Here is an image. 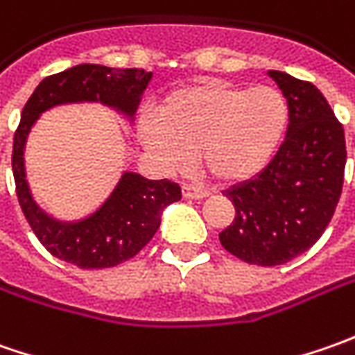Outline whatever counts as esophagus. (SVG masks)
Returning <instances> with one entry per match:
<instances>
[{"label":"esophagus","mask_w":355,"mask_h":355,"mask_svg":"<svg viewBox=\"0 0 355 355\" xmlns=\"http://www.w3.org/2000/svg\"><path fill=\"white\" fill-rule=\"evenodd\" d=\"M182 193H184V198L187 199H203L209 196V191H207V189H201V187H196V185H189V184L182 185Z\"/></svg>","instance_id":"1"}]
</instances>
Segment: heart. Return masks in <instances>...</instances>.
<instances>
[{
	"mask_svg": "<svg viewBox=\"0 0 355 355\" xmlns=\"http://www.w3.org/2000/svg\"><path fill=\"white\" fill-rule=\"evenodd\" d=\"M291 108L277 87L201 80L173 90L159 116L140 120V136L166 168L182 170L196 154L215 180L239 184L275 157Z\"/></svg>",
	"mask_w": 355,
	"mask_h": 355,
	"instance_id": "b5f03b06",
	"label": "heart"
}]
</instances>
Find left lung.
I'll return each mask as SVG.
<instances>
[{
    "label": "left lung",
    "mask_w": 355,
    "mask_h": 355,
    "mask_svg": "<svg viewBox=\"0 0 355 355\" xmlns=\"http://www.w3.org/2000/svg\"><path fill=\"white\" fill-rule=\"evenodd\" d=\"M268 75L288 101L286 136L265 170L227 191L235 219L219 233L225 251L259 266L284 265L322 237L346 168L344 126L320 90L280 71Z\"/></svg>",
    "instance_id": "8db88e82"
}]
</instances>
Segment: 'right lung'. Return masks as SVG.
<instances>
[{"label": "right lung", "mask_w": 355, "mask_h": 355, "mask_svg": "<svg viewBox=\"0 0 355 355\" xmlns=\"http://www.w3.org/2000/svg\"><path fill=\"white\" fill-rule=\"evenodd\" d=\"M150 78L152 73H144L142 69L76 64L45 76L23 106L11 154L15 191L27 223L53 257L80 268L120 265L142 251L156 235L164 207L182 198V187L171 180H146L128 171L94 215L78 223H59L35 205L25 182L23 146L41 112L57 104L98 101L132 116Z\"/></svg>", "instance_id": "right-lung-1"}]
</instances>
